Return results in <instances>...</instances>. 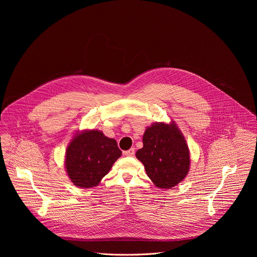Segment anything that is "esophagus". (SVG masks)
<instances>
[{
    "instance_id": "obj_1",
    "label": "esophagus",
    "mask_w": 257,
    "mask_h": 257,
    "mask_svg": "<svg viewBox=\"0 0 257 257\" xmlns=\"http://www.w3.org/2000/svg\"><path fill=\"white\" fill-rule=\"evenodd\" d=\"M123 155H124V156H126V157H133V156L135 155V149H134V148H132V149H130L129 151L124 152V153H123Z\"/></svg>"
}]
</instances>
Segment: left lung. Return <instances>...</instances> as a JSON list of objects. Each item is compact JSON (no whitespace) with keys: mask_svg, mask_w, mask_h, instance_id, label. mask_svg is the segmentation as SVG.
<instances>
[{"mask_svg":"<svg viewBox=\"0 0 257 257\" xmlns=\"http://www.w3.org/2000/svg\"><path fill=\"white\" fill-rule=\"evenodd\" d=\"M136 158L159 188H172L189 171L190 157L186 140L175 124L158 123L145 130L143 148Z\"/></svg>","mask_w":257,"mask_h":257,"instance_id":"8db88e82","label":"left lung"}]
</instances>
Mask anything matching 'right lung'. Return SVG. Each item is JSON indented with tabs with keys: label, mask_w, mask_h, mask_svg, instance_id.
<instances>
[{
	"label": "right lung",
	"mask_w": 257,
	"mask_h": 257,
	"mask_svg": "<svg viewBox=\"0 0 257 257\" xmlns=\"http://www.w3.org/2000/svg\"><path fill=\"white\" fill-rule=\"evenodd\" d=\"M115 139L100 131H85L76 135L66 152V170L74 185L82 188L96 186L121 157Z\"/></svg>",
	"instance_id": "add662e5"
}]
</instances>
